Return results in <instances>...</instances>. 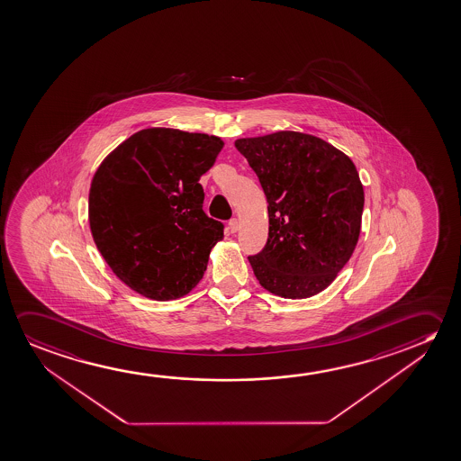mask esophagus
Here are the masks:
<instances>
[{
	"label": "esophagus",
	"instance_id": "1",
	"mask_svg": "<svg viewBox=\"0 0 461 461\" xmlns=\"http://www.w3.org/2000/svg\"><path fill=\"white\" fill-rule=\"evenodd\" d=\"M228 230H230V233H236V231L240 230V221H238V219H231L228 221Z\"/></svg>",
	"mask_w": 461,
	"mask_h": 461
}]
</instances>
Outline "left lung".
I'll return each mask as SVG.
<instances>
[{"label":"left lung","mask_w":461,"mask_h":461,"mask_svg":"<svg viewBox=\"0 0 461 461\" xmlns=\"http://www.w3.org/2000/svg\"><path fill=\"white\" fill-rule=\"evenodd\" d=\"M268 203V241L249 257L263 289L284 298L324 291L355 252L364 188L343 151L314 135L279 131L238 139Z\"/></svg>","instance_id":"8db88e82"}]
</instances>
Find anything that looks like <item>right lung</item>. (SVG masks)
I'll return each mask as SVG.
<instances>
[{
  "mask_svg": "<svg viewBox=\"0 0 461 461\" xmlns=\"http://www.w3.org/2000/svg\"><path fill=\"white\" fill-rule=\"evenodd\" d=\"M221 149L215 135L142 129L95 170L89 190L94 242L114 275L143 297H184L204 276L223 225L203 211L199 178Z\"/></svg>",
  "mask_w": 461,
  "mask_h": 461,
  "instance_id": "obj_1",
  "label": "right lung"
}]
</instances>
